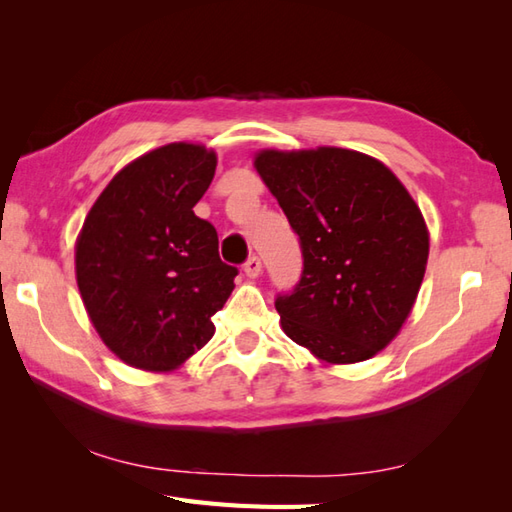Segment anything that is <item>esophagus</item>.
<instances>
[{"instance_id":"1","label":"esophagus","mask_w":512,"mask_h":512,"mask_svg":"<svg viewBox=\"0 0 512 512\" xmlns=\"http://www.w3.org/2000/svg\"><path fill=\"white\" fill-rule=\"evenodd\" d=\"M244 273H246L250 279L259 277V273H262V259L255 257V255L248 257L246 264H244Z\"/></svg>"}]
</instances>
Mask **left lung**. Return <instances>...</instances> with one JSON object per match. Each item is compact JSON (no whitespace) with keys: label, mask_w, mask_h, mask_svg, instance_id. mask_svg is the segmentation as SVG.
Segmentation results:
<instances>
[{"label":"left lung","mask_w":512,"mask_h":512,"mask_svg":"<svg viewBox=\"0 0 512 512\" xmlns=\"http://www.w3.org/2000/svg\"><path fill=\"white\" fill-rule=\"evenodd\" d=\"M255 169L299 235L303 270L275 308L292 341L332 365L367 361L400 332L427 268L409 191L361 151L264 149Z\"/></svg>","instance_id":"8db88e82"}]
</instances>
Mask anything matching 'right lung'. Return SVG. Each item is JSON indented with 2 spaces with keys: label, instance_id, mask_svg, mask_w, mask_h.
I'll list each match as a JSON object with an SVG mask.
<instances>
[{
  "label": "right lung",
  "instance_id": "1",
  "mask_svg": "<svg viewBox=\"0 0 512 512\" xmlns=\"http://www.w3.org/2000/svg\"><path fill=\"white\" fill-rule=\"evenodd\" d=\"M215 151L171 143L129 162L94 202L76 239V284L103 343L127 365L171 372L211 341L235 266L193 206Z\"/></svg>",
  "mask_w": 512,
  "mask_h": 512
}]
</instances>
